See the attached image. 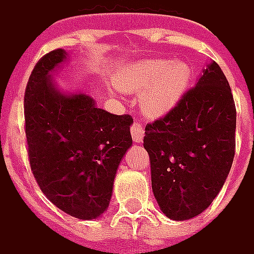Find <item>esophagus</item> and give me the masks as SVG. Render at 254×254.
<instances>
[{"label":"esophagus","mask_w":254,"mask_h":254,"mask_svg":"<svg viewBox=\"0 0 254 254\" xmlns=\"http://www.w3.org/2000/svg\"><path fill=\"white\" fill-rule=\"evenodd\" d=\"M131 135L135 142H141L144 139V126L139 122H134L131 126Z\"/></svg>","instance_id":"esophagus-1"}]
</instances>
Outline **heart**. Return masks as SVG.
<instances>
[{
    "label": "heart",
    "mask_w": 254,
    "mask_h": 254,
    "mask_svg": "<svg viewBox=\"0 0 254 254\" xmlns=\"http://www.w3.org/2000/svg\"><path fill=\"white\" fill-rule=\"evenodd\" d=\"M191 71L186 61L148 60L124 71L117 86L127 92H141L142 107L151 116L166 113L186 91Z\"/></svg>",
    "instance_id": "obj_1"
}]
</instances>
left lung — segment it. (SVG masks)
Listing matches in <instances>:
<instances>
[{
  "instance_id": "8db88e82",
  "label": "left lung",
  "mask_w": 254,
  "mask_h": 254,
  "mask_svg": "<svg viewBox=\"0 0 254 254\" xmlns=\"http://www.w3.org/2000/svg\"><path fill=\"white\" fill-rule=\"evenodd\" d=\"M235 130L234 95L215 61L176 106L147 124L152 191L166 217H197L217 197L234 162Z\"/></svg>"
}]
</instances>
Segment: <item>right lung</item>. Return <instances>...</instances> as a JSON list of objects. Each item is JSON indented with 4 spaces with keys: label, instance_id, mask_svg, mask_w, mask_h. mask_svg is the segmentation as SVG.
I'll use <instances>...</instances> for the list:
<instances>
[{
    "label": "right lung",
    "instance_id": "right-lung-1",
    "mask_svg": "<svg viewBox=\"0 0 254 254\" xmlns=\"http://www.w3.org/2000/svg\"><path fill=\"white\" fill-rule=\"evenodd\" d=\"M67 53L37 61L25 89V132L30 169L60 210L95 219L109 207L116 171L132 144L130 115H112L85 93L60 92L52 72Z\"/></svg>",
    "mask_w": 254,
    "mask_h": 254
}]
</instances>
